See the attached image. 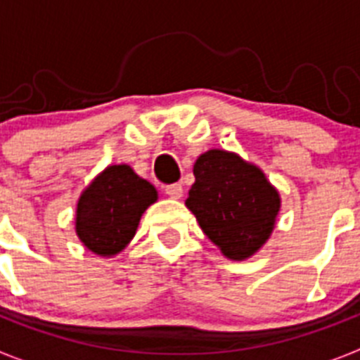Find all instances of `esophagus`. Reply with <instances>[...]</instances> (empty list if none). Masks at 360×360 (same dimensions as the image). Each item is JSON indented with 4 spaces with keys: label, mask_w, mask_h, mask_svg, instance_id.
Here are the masks:
<instances>
[{
    "label": "esophagus",
    "mask_w": 360,
    "mask_h": 360,
    "mask_svg": "<svg viewBox=\"0 0 360 360\" xmlns=\"http://www.w3.org/2000/svg\"><path fill=\"white\" fill-rule=\"evenodd\" d=\"M165 195L169 196V198H182L184 195V187L182 184H169V186H165Z\"/></svg>",
    "instance_id": "esophagus-1"
}]
</instances>
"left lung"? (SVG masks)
I'll return each mask as SVG.
<instances>
[{
  "mask_svg": "<svg viewBox=\"0 0 360 360\" xmlns=\"http://www.w3.org/2000/svg\"><path fill=\"white\" fill-rule=\"evenodd\" d=\"M186 205L205 236L234 262L262 249L274 231L281 198L257 165L236 153L209 149L193 167Z\"/></svg>",
  "mask_w": 360,
  "mask_h": 360,
  "instance_id": "8db88e82",
  "label": "left lung"
}]
</instances>
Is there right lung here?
Masks as SVG:
<instances>
[{
	"label": "right lung",
	"mask_w": 360,
	"mask_h": 360,
	"mask_svg": "<svg viewBox=\"0 0 360 360\" xmlns=\"http://www.w3.org/2000/svg\"><path fill=\"white\" fill-rule=\"evenodd\" d=\"M157 198V189L129 165H108L79 198V240L97 256H115L133 240L142 214Z\"/></svg>",
	"instance_id": "right-lung-1"
}]
</instances>
